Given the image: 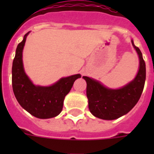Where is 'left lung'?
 <instances>
[{"instance_id":"obj_1","label":"left lung","mask_w":154,"mask_h":154,"mask_svg":"<svg viewBox=\"0 0 154 154\" xmlns=\"http://www.w3.org/2000/svg\"><path fill=\"white\" fill-rule=\"evenodd\" d=\"M132 45L139 57V69L134 79L120 89H109L99 81L84 76L89 111L103 120H115L124 116L135 106L143 91L146 82V63L141 50Z\"/></svg>"}]
</instances>
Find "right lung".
<instances>
[{"instance_id": "1", "label": "right lung", "mask_w": 154, "mask_h": 154, "mask_svg": "<svg viewBox=\"0 0 154 154\" xmlns=\"http://www.w3.org/2000/svg\"><path fill=\"white\" fill-rule=\"evenodd\" d=\"M16 49L12 67V84L16 99L20 106L30 114L40 119H48L60 114L65 96L69 93L72 85L81 74L62 77L49 86L36 85L25 73L22 60L23 49L26 37Z\"/></svg>"}]
</instances>
